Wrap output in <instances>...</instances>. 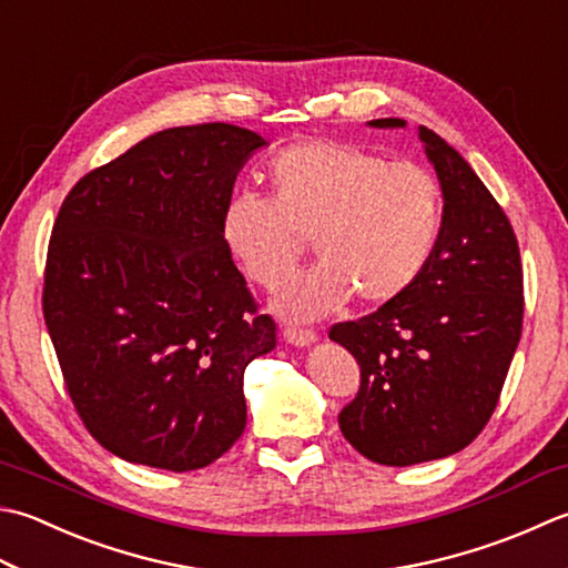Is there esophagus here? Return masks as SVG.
I'll return each instance as SVG.
<instances>
[{
    "instance_id": "1",
    "label": "esophagus",
    "mask_w": 568,
    "mask_h": 568,
    "mask_svg": "<svg viewBox=\"0 0 568 568\" xmlns=\"http://www.w3.org/2000/svg\"><path fill=\"white\" fill-rule=\"evenodd\" d=\"M283 337L291 342V344H297V347H307V344H313L317 339V332L310 329V327H295V325H287L283 329Z\"/></svg>"
}]
</instances>
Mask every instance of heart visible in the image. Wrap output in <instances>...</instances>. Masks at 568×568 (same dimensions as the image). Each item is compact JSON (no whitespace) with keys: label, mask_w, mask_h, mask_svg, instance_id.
<instances>
[{"label":"heart","mask_w":568,"mask_h":568,"mask_svg":"<svg viewBox=\"0 0 568 568\" xmlns=\"http://www.w3.org/2000/svg\"><path fill=\"white\" fill-rule=\"evenodd\" d=\"M268 196L236 194L221 211V241L255 285L291 275L313 241L315 265L275 300L285 317L313 320L342 307L388 305L418 283L443 229L436 174L327 140L285 148L265 166Z\"/></svg>","instance_id":"heart-1"}]
</instances>
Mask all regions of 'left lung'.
Returning <instances> with one entry per match:
<instances>
[{
	"instance_id": "left-lung-1",
	"label": "left lung",
	"mask_w": 568,
	"mask_h": 568,
	"mask_svg": "<svg viewBox=\"0 0 568 568\" xmlns=\"http://www.w3.org/2000/svg\"><path fill=\"white\" fill-rule=\"evenodd\" d=\"M420 140L446 199L428 268L394 303L329 327L359 364V392L339 410L342 436L394 468L446 458L480 436L525 317L519 243L503 206L446 140L428 128Z\"/></svg>"
}]
</instances>
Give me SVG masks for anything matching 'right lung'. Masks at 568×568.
<instances>
[{"mask_svg":"<svg viewBox=\"0 0 568 568\" xmlns=\"http://www.w3.org/2000/svg\"><path fill=\"white\" fill-rule=\"evenodd\" d=\"M253 130L154 132L73 184L53 221L43 320L88 433L118 458L186 473L246 428L243 372L275 347L221 241Z\"/></svg>","mask_w":568,"mask_h":568,"instance_id":"add662e5","label":"right lung"}]
</instances>
